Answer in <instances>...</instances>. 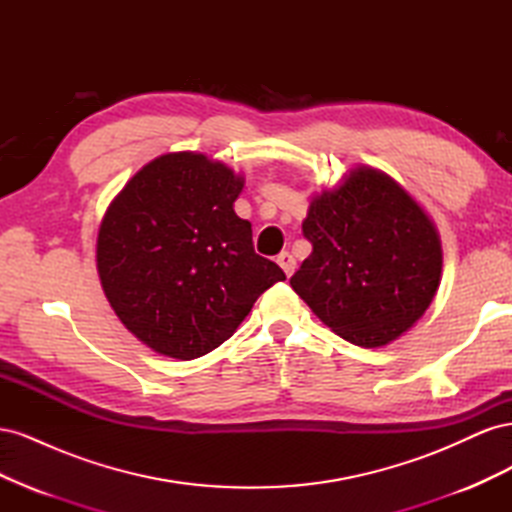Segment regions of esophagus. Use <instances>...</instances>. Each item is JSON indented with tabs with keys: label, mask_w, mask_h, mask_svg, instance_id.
I'll return each mask as SVG.
<instances>
[{
	"label": "esophagus",
	"mask_w": 512,
	"mask_h": 512,
	"mask_svg": "<svg viewBox=\"0 0 512 512\" xmlns=\"http://www.w3.org/2000/svg\"><path fill=\"white\" fill-rule=\"evenodd\" d=\"M277 265H280L284 269V273L290 277L294 273V267H297V262H294L290 252H282L280 256H277Z\"/></svg>",
	"instance_id": "esophagus-1"
}]
</instances>
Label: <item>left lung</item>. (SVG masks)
I'll return each mask as SVG.
<instances>
[{"label":"left lung","instance_id":"left-lung-1","mask_svg":"<svg viewBox=\"0 0 512 512\" xmlns=\"http://www.w3.org/2000/svg\"><path fill=\"white\" fill-rule=\"evenodd\" d=\"M312 243L292 290L354 346L391 344L425 314L442 275V245L421 205L376 168H352L309 203Z\"/></svg>","mask_w":512,"mask_h":512}]
</instances>
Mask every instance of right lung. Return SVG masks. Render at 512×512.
I'll return each mask as SVG.
<instances>
[{
  "mask_svg": "<svg viewBox=\"0 0 512 512\" xmlns=\"http://www.w3.org/2000/svg\"><path fill=\"white\" fill-rule=\"evenodd\" d=\"M243 177L203 153H164L108 205L96 245L102 290L134 337L190 361L224 344L262 292L286 280L232 209Z\"/></svg>",
  "mask_w": 512,
  "mask_h": 512,
  "instance_id": "obj_1",
  "label": "right lung"
}]
</instances>
